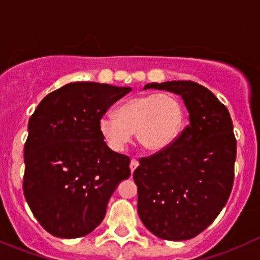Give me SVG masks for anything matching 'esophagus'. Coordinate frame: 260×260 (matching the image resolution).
Returning a JSON list of instances; mask_svg holds the SVG:
<instances>
[{"mask_svg":"<svg viewBox=\"0 0 260 260\" xmlns=\"http://www.w3.org/2000/svg\"><path fill=\"white\" fill-rule=\"evenodd\" d=\"M138 165H139L138 160H136V159H131V161H130V170H131V173H134V171H135L136 168H138Z\"/></svg>","mask_w":260,"mask_h":260,"instance_id":"obj_1","label":"esophagus"}]
</instances>
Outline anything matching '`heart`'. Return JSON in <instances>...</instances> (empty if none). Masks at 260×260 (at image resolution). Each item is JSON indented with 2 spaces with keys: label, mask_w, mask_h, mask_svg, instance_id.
I'll use <instances>...</instances> for the list:
<instances>
[{
  "label": "heart",
  "mask_w": 260,
  "mask_h": 260,
  "mask_svg": "<svg viewBox=\"0 0 260 260\" xmlns=\"http://www.w3.org/2000/svg\"><path fill=\"white\" fill-rule=\"evenodd\" d=\"M184 121L180 101L171 93H151L131 98L114 114L103 115L99 127L114 151H124L134 133L139 144L150 151H160L174 143Z\"/></svg>",
  "instance_id": "1"
}]
</instances>
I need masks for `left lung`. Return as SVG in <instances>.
<instances>
[{
  "label": "left lung",
  "mask_w": 260,
  "mask_h": 260,
  "mask_svg": "<svg viewBox=\"0 0 260 260\" xmlns=\"http://www.w3.org/2000/svg\"><path fill=\"white\" fill-rule=\"evenodd\" d=\"M180 95L189 125L156 154L141 157L133 176L144 225L165 240H188L215 220L234 181L237 140L228 109L192 81L145 85Z\"/></svg>",
  "instance_id": "left-lung-1"
}]
</instances>
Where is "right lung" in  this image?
Instances as JSON below:
<instances>
[{
  "label": "right lung",
  "instance_id": "right-lung-1",
  "mask_svg": "<svg viewBox=\"0 0 260 260\" xmlns=\"http://www.w3.org/2000/svg\"><path fill=\"white\" fill-rule=\"evenodd\" d=\"M130 91L70 82L44 98L28 120L23 192L50 234L74 239L92 232L116 186L130 176L129 156L112 151L99 127L100 117Z\"/></svg>",
  "mask_w": 260,
  "mask_h": 260
}]
</instances>
